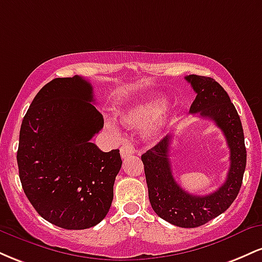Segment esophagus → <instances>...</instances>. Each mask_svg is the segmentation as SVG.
Wrapping results in <instances>:
<instances>
[{
    "mask_svg": "<svg viewBox=\"0 0 262 262\" xmlns=\"http://www.w3.org/2000/svg\"><path fill=\"white\" fill-rule=\"evenodd\" d=\"M134 146L132 143H128V141H124L123 143V145L121 146V156L123 159L128 158V156H130L132 154H134Z\"/></svg>",
    "mask_w": 262,
    "mask_h": 262,
    "instance_id": "1",
    "label": "esophagus"
}]
</instances>
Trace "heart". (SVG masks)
Masks as SVG:
<instances>
[{
	"mask_svg": "<svg viewBox=\"0 0 262 262\" xmlns=\"http://www.w3.org/2000/svg\"><path fill=\"white\" fill-rule=\"evenodd\" d=\"M167 106V98L162 95H151L145 98L138 100L134 103L129 104V106L123 111L122 118L123 121L129 127L133 128H143L148 125L149 123L154 122L161 116L165 108ZM111 130L117 132V128L113 124L108 125ZM159 124L152 125L150 129V133L156 134L159 132Z\"/></svg>",
	"mask_w": 262,
	"mask_h": 262,
	"instance_id": "heart-1",
	"label": "heart"
}]
</instances>
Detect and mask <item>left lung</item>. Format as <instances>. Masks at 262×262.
<instances>
[{
    "label": "left lung",
    "mask_w": 262,
    "mask_h": 262,
    "mask_svg": "<svg viewBox=\"0 0 262 262\" xmlns=\"http://www.w3.org/2000/svg\"><path fill=\"white\" fill-rule=\"evenodd\" d=\"M196 92L189 113L209 118L223 132L230 150L227 180L217 191L196 196L180 187L172 175L169 159L170 144L175 135H166L141 155L149 201L159 217L181 228H196L225 212L234 202L243 183L246 149L242 121L225 90L212 77L188 75L185 77Z\"/></svg>",
    "instance_id": "8db88e82"
}]
</instances>
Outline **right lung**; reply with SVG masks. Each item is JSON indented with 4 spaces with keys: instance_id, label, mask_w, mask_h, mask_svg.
<instances>
[{
    "instance_id": "1",
    "label": "right lung",
    "mask_w": 262,
    "mask_h": 262,
    "mask_svg": "<svg viewBox=\"0 0 262 262\" xmlns=\"http://www.w3.org/2000/svg\"><path fill=\"white\" fill-rule=\"evenodd\" d=\"M93 89L75 75L48 82L22 121L17 162L27 198L56 227L81 230L107 215L122 166L119 150L91 143L103 128Z\"/></svg>"
}]
</instances>
